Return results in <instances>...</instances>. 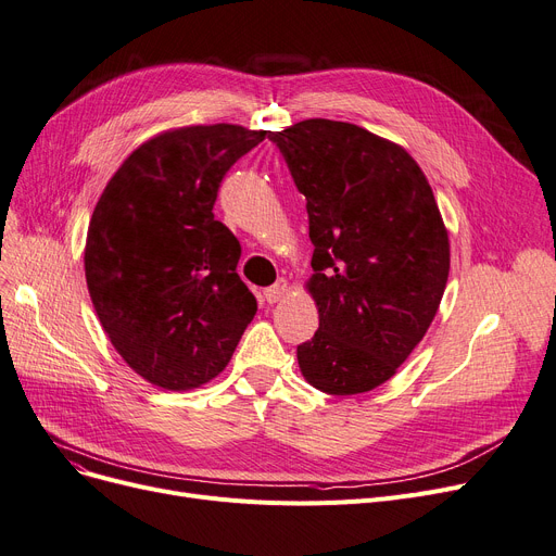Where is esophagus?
<instances>
[{
    "instance_id": "1",
    "label": "esophagus",
    "mask_w": 556,
    "mask_h": 556,
    "mask_svg": "<svg viewBox=\"0 0 556 556\" xmlns=\"http://www.w3.org/2000/svg\"><path fill=\"white\" fill-rule=\"evenodd\" d=\"M288 293V281L286 279H279V281H275L273 286H268L263 291V298H265V302H279L283 295Z\"/></svg>"
}]
</instances>
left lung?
I'll list each match as a JSON object with an SVG mask.
<instances>
[{"instance_id":"left-lung-1","label":"left lung","mask_w":556,"mask_h":556,"mask_svg":"<svg viewBox=\"0 0 556 556\" xmlns=\"http://www.w3.org/2000/svg\"><path fill=\"white\" fill-rule=\"evenodd\" d=\"M306 198L308 293L320 327L298 345L304 379L329 395L389 381L437 316L450 240L431 186L400 144L333 119L270 131Z\"/></svg>"}]
</instances>
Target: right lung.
Segmentation results:
<instances>
[{
  "label": "right lung",
  "instance_id": "obj_1",
  "mask_svg": "<svg viewBox=\"0 0 556 556\" xmlns=\"http://www.w3.org/2000/svg\"><path fill=\"white\" fill-rule=\"evenodd\" d=\"M268 136L240 125L159 134L106 184L86 236V283L113 348L167 391L220 375L256 313L238 238L213 204L229 167Z\"/></svg>",
  "mask_w": 556,
  "mask_h": 556
}]
</instances>
